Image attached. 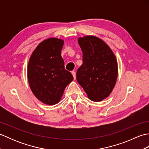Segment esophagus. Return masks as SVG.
<instances>
[{"label": "esophagus", "mask_w": 149, "mask_h": 149, "mask_svg": "<svg viewBox=\"0 0 149 149\" xmlns=\"http://www.w3.org/2000/svg\"><path fill=\"white\" fill-rule=\"evenodd\" d=\"M72 74L73 75V77H74V79H75V78H76V74H75V72L74 71H72Z\"/></svg>", "instance_id": "obj_1"}]
</instances>
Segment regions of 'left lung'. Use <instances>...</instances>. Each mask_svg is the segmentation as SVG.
I'll return each mask as SVG.
<instances>
[{
    "instance_id": "8db88e82",
    "label": "left lung",
    "mask_w": 149,
    "mask_h": 149,
    "mask_svg": "<svg viewBox=\"0 0 149 149\" xmlns=\"http://www.w3.org/2000/svg\"><path fill=\"white\" fill-rule=\"evenodd\" d=\"M83 64L78 68L77 81L88 98L95 102L105 99L115 87L118 76L116 57L103 40L93 36L79 38Z\"/></svg>"
}]
</instances>
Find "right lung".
<instances>
[{
	"instance_id": "add662e5",
	"label": "right lung",
	"mask_w": 149,
	"mask_h": 149,
	"mask_svg": "<svg viewBox=\"0 0 149 149\" xmlns=\"http://www.w3.org/2000/svg\"><path fill=\"white\" fill-rule=\"evenodd\" d=\"M64 41L49 38L41 42L31 54L27 66L28 81L33 94L47 105L59 102L66 86L74 79L66 70L61 56Z\"/></svg>"
}]
</instances>
